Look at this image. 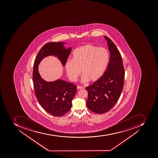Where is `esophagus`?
<instances>
[{
    "label": "esophagus",
    "mask_w": 158,
    "mask_h": 158,
    "mask_svg": "<svg viewBox=\"0 0 158 158\" xmlns=\"http://www.w3.org/2000/svg\"><path fill=\"white\" fill-rule=\"evenodd\" d=\"M77 89H84V88L82 87V86H77Z\"/></svg>",
    "instance_id": "1"
}]
</instances>
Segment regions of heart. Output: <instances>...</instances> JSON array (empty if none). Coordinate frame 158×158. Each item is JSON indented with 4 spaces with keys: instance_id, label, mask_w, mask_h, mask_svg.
I'll return each instance as SVG.
<instances>
[{
    "instance_id": "heart-1",
    "label": "heart",
    "mask_w": 158,
    "mask_h": 158,
    "mask_svg": "<svg viewBox=\"0 0 158 158\" xmlns=\"http://www.w3.org/2000/svg\"><path fill=\"white\" fill-rule=\"evenodd\" d=\"M109 54L106 49L98 48L86 44L75 49L72 55V60H68L65 69L69 79L76 81L81 70L83 75L81 81L86 83L98 81L103 76L109 62Z\"/></svg>"
}]
</instances>
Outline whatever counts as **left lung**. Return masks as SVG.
<instances>
[{
    "mask_svg": "<svg viewBox=\"0 0 158 158\" xmlns=\"http://www.w3.org/2000/svg\"><path fill=\"white\" fill-rule=\"evenodd\" d=\"M110 51L107 69L100 79L86 89L88 93L87 107L97 114L112 108L120 98L124 87L125 69L120 52L113 42L104 36Z\"/></svg>",
    "mask_w": 158,
    "mask_h": 158,
    "instance_id": "8db88e82",
    "label": "left lung"
}]
</instances>
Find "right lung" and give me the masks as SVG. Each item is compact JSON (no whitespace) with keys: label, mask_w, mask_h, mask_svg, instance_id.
<instances>
[{"label":"right lung","mask_w":158,"mask_h":158,"mask_svg":"<svg viewBox=\"0 0 158 158\" xmlns=\"http://www.w3.org/2000/svg\"><path fill=\"white\" fill-rule=\"evenodd\" d=\"M64 44L59 42L45 44L34 60L32 74L34 92L39 104L48 113L56 117L64 116L70 110L77 86L60 79L53 82L45 81L39 74L38 66L44 58L49 56H56L64 66L71 48L65 49Z\"/></svg>","instance_id":"1"}]
</instances>
